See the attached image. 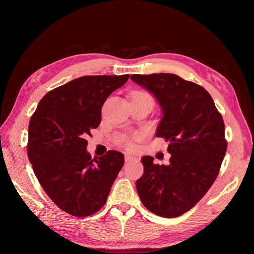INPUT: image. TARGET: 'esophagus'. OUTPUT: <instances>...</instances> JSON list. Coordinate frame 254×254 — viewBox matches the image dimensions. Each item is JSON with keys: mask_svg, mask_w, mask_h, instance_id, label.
<instances>
[{"mask_svg": "<svg viewBox=\"0 0 254 254\" xmlns=\"http://www.w3.org/2000/svg\"><path fill=\"white\" fill-rule=\"evenodd\" d=\"M136 158L133 156H130V155H125V161L126 162H131V161H135Z\"/></svg>", "mask_w": 254, "mask_h": 254, "instance_id": "obj_1", "label": "esophagus"}]
</instances>
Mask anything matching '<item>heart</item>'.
Returning <instances> with one entry per match:
<instances>
[{"label":"heart","mask_w":254,"mask_h":254,"mask_svg":"<svg viewBox=\"0 0 254 254\" xmlns=\"http://www.w3.org/2000/svg\"><path fill=\"white\" fill-rule=\"evenodd\" d=\"M132 98L149 99V101L153 102L152 96L148 93V92H146V91H136V92H134ZM141 135H142L141 133H135V134H133V135H131V136H130V135H126V134H123V135H120V136L118 137L117 142H118L121 146H123V147H125V148H127V149H131V148H133V146H134L133 141L136 140V139H139V137H140Z\"/></svg>","instance_id":"1"}]
</instances>
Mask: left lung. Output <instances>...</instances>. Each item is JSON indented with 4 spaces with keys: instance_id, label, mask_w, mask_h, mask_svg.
<instances>
[{
    "instance_id": "1",
    "label": "left lung",
    "mask_w": 254,
    "mask_h": 254,
    "mask_svg": "<svg viewBox=\"0 0 254 254\" xmlns=\"http://www.w3.org/2000/svg\"><path fill=\"white\" fill-rule=\"evenodd\" d=\"M134 82L157 98L163 117L156 136L170 142V165L142 158L144 173L136 180L146 209L173 218L190 211L217 178L227 151L225 124L212 96L199 84L178 75L133 74Z\"/></svg>"
}]
</instances>
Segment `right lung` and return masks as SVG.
Returning <instances> with one entry per match:
<instances>
[{
	"mask_svg": "<svg viewBox=\"0 0 254 254\" xmlns=\"http://www.w3.org/2000/svg\"><path fill=\"white\" fill-rule=\"evenodd\" d=\"M129 75L82 76L48 92L28 125L27 155L45 193L76 217L101 210L124 165V155L108 150L98 159L86 137L101 124L102 107Z\"/></svg>",
	"mask_w": 254,
	"mask_h": 254,
	"instance_id": "add662e5",
	"label": "right lung"
}]
</instances>
